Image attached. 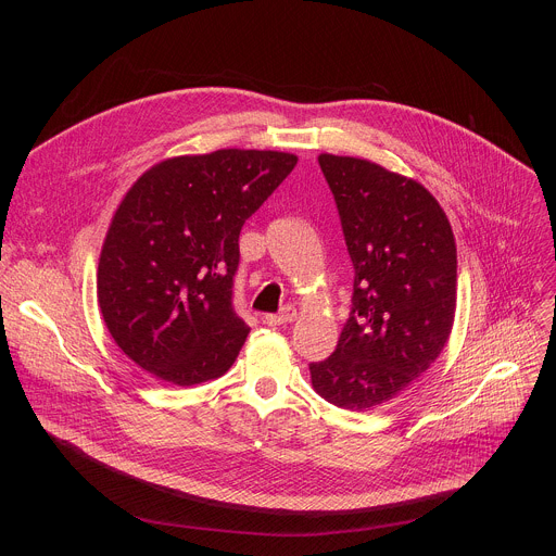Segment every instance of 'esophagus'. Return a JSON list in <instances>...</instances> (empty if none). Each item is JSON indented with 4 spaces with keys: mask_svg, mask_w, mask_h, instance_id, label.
Instances as JSON below:
<instances>
[{
    "mask_svg": "<svg viewBox=\"0 0 556 556\" xmlns=\"http://www.w3.org/2000/svg\"><path fill=\"white\" fill-rule=\"evenodd\" d=\"M296 319V309L292 305H286L279 314H266L264 316V324L266 326H286V324H292Z\"/></svg>",
    "mask_w": 556,
    "mask_h": 556,
    "instance_id": "esophagus-1",
    "label": "esophagus"
}]
</instances>
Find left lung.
<instances>
[{"label": "left lung", "mask_w": 556, "mask_h": 556, "mask_svg": "<svg viewBox=\"0 0 556 556\" xmlns=\"http://www.w3.org/2000/svg\"><path fill=\"white\" fill-rule=\"evenodd\" d=\"M354 264L339 345L309 363L314 391L365 412L389 403L444 350L455 316L457 251L446 213L416 180L352 155H319Z\"/></svg>", "instance_id": "obj_1"}]
</instances>
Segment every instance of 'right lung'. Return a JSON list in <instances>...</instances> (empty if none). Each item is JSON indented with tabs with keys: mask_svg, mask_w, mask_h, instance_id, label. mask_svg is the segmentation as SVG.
Here are the masks:
<instances>
[{
	"mask_svg": "<svg viewBox=\"0 0 556 556\" xmlns=\"http://www.w3.org/2000/svg\"><path fill=\"white\" fill-rule=\"evenodd\" d=\"M296 165L294 153L217 149L153 165L105 235L97 294L116 345L155 378H219L251 328L232 309L240 230Z\"/></svg>",
	"mask_w": 556,
	"mask_h": 556,
	"instance_id": "obj_1",
	"label": "right lung"
}]
</instances>
